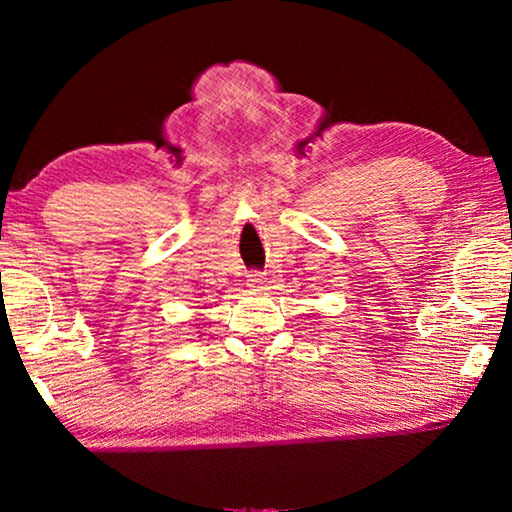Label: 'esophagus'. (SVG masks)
Returning a JSON list of instances; mask_svg holds the SVG:
<instances>
[{"label": "esophagus", "instance_id": "obj_1", "mask_svg": "<svg viewBox=\"0 0 512 512\" xmlns=\"http://www.w3.org/2000/svg\"><path fill=\"white\" fill-rule=\"evenodd\" d=\"M266 282V277L262 275V273H253V275H248V287H253V289H257V287H262V284Z\"/></svg>", "mask_w": 512, "mask_h": 512}]
</instances>
